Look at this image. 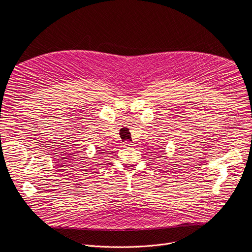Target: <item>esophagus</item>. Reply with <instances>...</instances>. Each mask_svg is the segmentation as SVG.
<instances>
[{
	"label": "esophagus",
	"mask_w": 252,
	"mask_h": 252,
	"mask_svg": "<svg viewBox=\"0 0 252 252\" xmlns=\"http://www.w3.org/2000/svg\"><path fill=\"white\" fill-rule=\"evenodd\" d=\"M125 146H126V148H130V147H132V143H131L130 141H126V142H125Z\"/></svg>",
	"instance_id": "34e87169"
}]
</instances>
